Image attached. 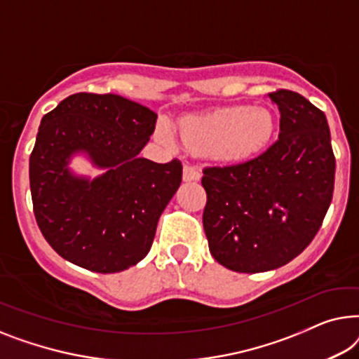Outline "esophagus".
Returning a JSON list of instances; mask_svg holds the SVG:
<instances>
[{
  "label": "esophagus",
  "instance_id": "obj_1",
  "mask_svg": "<svg viewBox=\"0 0 359 359\" xmlns=\"http://www.w3.org/2000/svg\"><path fill=\"white\" fill-rule=\"evenodd\" d=\"M201 177V172L198 168L191 164H185L184 165V180L185 182H198Z\"/></svg>",
  "mask_w": 359,
  "mask_h": 359
}]
</instances>
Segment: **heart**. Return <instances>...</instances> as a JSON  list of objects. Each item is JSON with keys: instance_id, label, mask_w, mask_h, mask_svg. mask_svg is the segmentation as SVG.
<instances>
[{"instance_id": "b5f03b06", "label": "heart", "mask_w": 359, "mask_h": 359, "mask_svg": "<svg viewBox=\"0 0 359 359\" xmlns=\"http://www.w3.org/2000/svg\"><path fill=\"white\" fill-rule=\"evenodd\" d=\"M275 131L269 109L231 105L211 112L187 115L180 120V136L187 149L211 154L223 163H242L266 148ZM161 143L175 146L174 130L168 120L156 127Z\"/></svg>"}]
</instances>
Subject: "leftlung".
<instances>
[{
  "label": "left lung",
  "mask_w": 359,
  "mask_h": 359,
  "mask_svg": "<svg viewBox=\"0 0 359 359\" xmlns=\"http://www.w3.org/2000/svg\"><path fill=\"white\" fill-rule=\"evenodd\" d=\"M280 135L241 164L205 168L203 228L215 260L239 273L286 265L314 239L329 210L335 156L325 114L301 94L270 93Z\"/></svg>",
  "instance_id": "obj_1"
}]
</instances>
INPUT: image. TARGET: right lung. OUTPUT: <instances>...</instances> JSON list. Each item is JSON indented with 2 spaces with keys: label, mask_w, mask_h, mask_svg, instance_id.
Instances as JSON below:
<instances>
[{
  "label": "right lung",
  "mask_w": 359,
  "mask_h": 359,
  "mask_svg": "<svg viewBox=\"0 0 359 359\" xmlns=\"http://www.w3.org/2000/svg\"><path fill=\"white\" fill-rule=\"evenodd\" d=\"M156 115L117 94L78 93L40 122L29 161L34 215L45 241L65 260L117 273L143 260L159 216L182 182V163L140 158ZM86 152L106 172L93 181L67 169Z\"/></svg>",
  "instance_id": "1"
}]
</instances>
